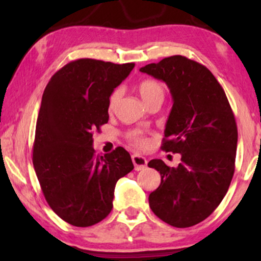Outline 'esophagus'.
<instances>
[{"instance_id": "1", "label": "esophagus", "mask_w": 261, "mask_h": 261, "mask_svg": "<svg viewBox=\"0 0 261 261\" xmlns=\"http://www.w3.org/2000/svg\"><path fill=\"white\" fill-rule=\"evenodd\" d=\"M132 160H133L135 171H141L147 166V160H146L145 156L140 154H133L132 155Z\"/></svg>"}]
</instances>
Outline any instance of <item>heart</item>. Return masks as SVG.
<instances>
[{
  "instance_id": "1",
  "label": "heart",
  "mask_w": 261,
  "mask_h": 261,
  "mask_svg": "<svg viewBox=\"0 0 261 261\" xmlns=\"http://www.w3.org/2000/svg\"><path fill=\"white\" fill-rule=\"evenodd\" d=\"M138 90L142 99L146 102V105L149 102L154 101V99H162L163 101L164 96H165V87H164L163 83H160V82L155 80L141 81L138 85ZM120 97H121V90L120 89H115V90L112 92V95L109 96V99H108V109L110 112L115 109ZM127 137L132 142H133V144L138 146H144L146 144V139L140 130L128 132Z\"/></svg>"
}]
</instances>
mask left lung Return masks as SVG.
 Returning a JSON list of instances; mask_svg holds the SVG:
<instances>
[{
  "instance_id": "1",
  "label": "left lung",
  "mask_w": 261,
  "mask_h": 261,
  "mask_svg": "<svg viewBox=\"0 0 261 261\" xmlns=\"http://www.w3.org/2000/svg\"><path fill=\"white\" fill-rule=\"evenodd\" d=\"M140 71L170 89L173 106L162 149L181 155L177 167L162 159L148 163L162 176L149 194V206L170 226H195L219 206L233 178L238 146L233 110L214 74L187 57H167Z\"/></svg>"
}]
</instances>
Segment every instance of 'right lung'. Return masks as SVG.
<instances>
[{
    "label": "right lung",
    "mask_w": 261,
    "mask_h": 261,
    "mask_svg": "<svg viewBox=\"0 0 261 261\" xmlns=\"http://www.w3.org/2000/svg\"><path fill=\"white\" fill-rule=\"evenodd\" d=\"M135 64L77 59L57 71L42 94L33 165L42 194L65 222L90 227L112 212L116 181L134 169L123 147L96 155L92 133L108 122V99Z\"/></svg>",
    "instance_id": "obj_1"
}]
</instances>
